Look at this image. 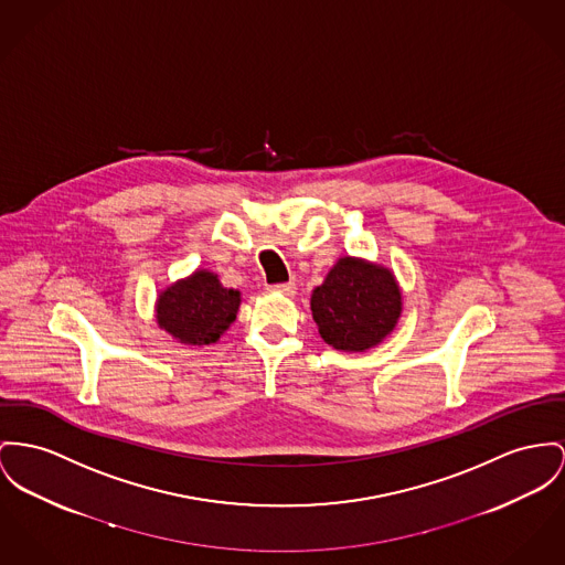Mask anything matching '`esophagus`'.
Wrapping results in <instances>:
<instances>
[{
	"label": "esophagus",
	"mask_w": 565,
	"mask_h": 565,
	"mask_svg": "<svg viewBox=\"0 0 565 565\" xmlns=\"http://www.w3.org/2000/svg\"><path fill=\"white\" fill-rule=\"evenodd\" d=\"M269 291L274 294H282V296H294L296 294V282H280V285H271Z\"/></svg>",
	"instance_id": "34e87169"
}]
</instances>
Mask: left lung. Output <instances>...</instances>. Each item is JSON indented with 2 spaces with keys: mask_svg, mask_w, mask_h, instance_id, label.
Returning <instances> with one entry per match:
<instances>
[{
  "mask_svg": "<svg viewBox=\"0 0 565 565\" xmlns=\"http://www.w3.org/2000/svg\"><path fill=\"white\" fill-rule=\"evenodd\" d=\"M321 339L340 351L376 347L398 323L403 296L383 265L342 257L310 298Z\"/></svg>",
  "mask_w": 565,
  "mask_h": 565,
  "instance_id": "1",
  "label": "left lung"
}]
</instances>
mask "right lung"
<instances>
[{"label": "right lung", "mask_w": 565, "mask_h": 565, "mask_svg": "<svg viewBox=\"0 0 565 565\" xmlns=\"http://www.w3.org/2000/svg\"><path fill=\"white\" fill-rule=\"evenodd\" d=\"M239 301V291L223 287L214 271L196 269L158 296L156 321L184 344H210L235 321Z\"/></svg>", "instance_id": "add662e5"}]
</instances>
